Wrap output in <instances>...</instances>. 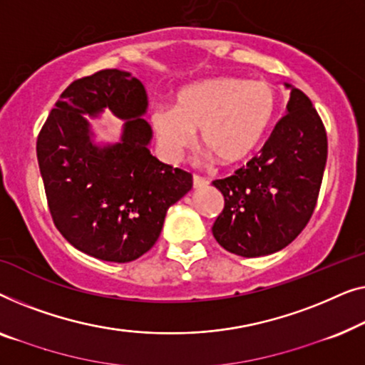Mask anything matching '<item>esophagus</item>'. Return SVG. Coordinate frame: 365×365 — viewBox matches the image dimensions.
I'll return each mask as SVG.
<instances>
[{"mask_svg":"<svg viewBox=\"0 0 365 365\" xmlns=\"http://www.w3.org/2000/svg\"><path fill=\"white\" fill-rule=\"evenodd\" d=\"M208 185V180L203 177H198V175H193V188H203Z\"/></svg>","mask_w":365,"mask_h":365,"instance_id":"esophagus-1","label":"esophagus"}]
</instances>
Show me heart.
<instances>
[{"instance_id":"heart-1","label":"heart","mask_w":365,"mask_h":365,"mask_svg":"<svg viewBox=\"0 0 365 365\" xmlns=\"http://www.w3.org/2000/svg\"><path fill=\"white\" fill-rule=\"evenodd\" d=\"M276 112V91L266 81L218 76L183 87L175 106H157L150 120L168 158L192 147L195 132L208 150L235 165L248 158L263 140Z\"/></svg>"}]
</instances>
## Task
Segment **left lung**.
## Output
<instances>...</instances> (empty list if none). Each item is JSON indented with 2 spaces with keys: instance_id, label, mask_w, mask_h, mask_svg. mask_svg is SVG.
Here are the masks:
<instances>
[{
  "instance_id": "8db88e82",
  "label": "left lung",
  "mask_w": 365,
  "mask_h": 365,
  "mask_svg": "<svg viewBox=\"0 0 365 365\" xmlns=\"http://www.w3.org/2000/svg\"><path fill=\"white\" fill-rule=\"evenodd\" d=\"M291 91L286 115L276 124L259 155L235 175L215 180L225 208L213 236L230 253L258 258L286 248L314 212L327 160L321 117L304 92Z\"/></svg>"
}]
</instances>
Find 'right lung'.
<instances>
[{
	"mask_svg": "<svg viewBox=\"0 0 365 365\" xmlns=\"http://www.w3.org/2000/svg\"><path fill=\"white\" fill-rule=\"evenodd\" d=\"M142 82L120 69L74 81L39 132L36 153L49 212L82 253L112 263L140 258L160 236L167 210L192 190V175L153 157ZM106 110L125 122L102 143L91 118Z\"/></svg>",
	"mask_w": 365,
	"mask_h": 365,
	"instance_id": "1",
	"label": "right lung"
}]
</instances>
